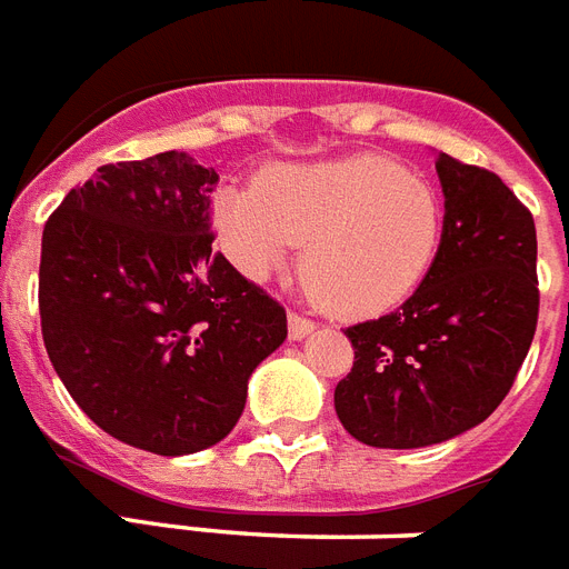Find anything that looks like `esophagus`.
I'll return each instance as SVG.
<instances>
[{"mask_svg": "<svg viewBox=\"0 0 569 569\" xmlns=\"http://www.w3.org/2000/svg\"><path fill=\"white\" fill-rule=\"evenodd\" d=\"M288 329H290V338L293 340H302L308 338L317 326H313V320H308V317H302V313H290L288 317Z\"/></svg>", "mask_w": 569, "mask_h": 569, "instance_id": "esophagus-1", "label": "esophagus"}]
</instances>
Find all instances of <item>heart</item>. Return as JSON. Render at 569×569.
I'll return each instance as SVG.
<instances>
[{"label": "heart", "mask_w": 569, "mask_h": 569, "mask_svg": "<svg viewBox=\"0 0 569 569\" xmlns=\"http://www.w3.org/2000/svg\"><path fill=\"white\" fill-rule=\"evenodd\" d=\"M217 229L249 279H267L302 247L308 290L338 317L402 306L438 261L443 202L429 181L381 156L288 163L258 188L217 193Z\"/></svg>", "instance_id": "1"}]
</instances>
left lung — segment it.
Wrapping results in <instances>:
<instances>
[{"label":"left lung","instance_id":"1","mask_svg":"<svg viewBox=\"0 0 569 569\" xmlns=\"http://www.w3.org/2000/svg\"><path fill=\"white\" fill-rule=\"evenodd\" d=\"M443 240L429 276L379 320L349 326L356 361L335 388L367 447L443 443L497 411L538 326V234L497 172L440 152Z\"/></svg>","mask_w":569,"mask_h":569}]
</instances>
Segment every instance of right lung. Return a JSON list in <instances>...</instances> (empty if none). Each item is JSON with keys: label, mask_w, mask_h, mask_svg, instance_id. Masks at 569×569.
<instances>
[{"label": "right lung", "mask_w": 569, "mask_h": 569, "mask_svg": "<svg viewBox=\"0 0 569 569\" xmlns=\"http://www.w3.org/2000/svg\"><path fill=\"white\" fill-rule=\"evenodd\" d=\"M220 176L184 152L104 163L47 220L40 329L99 429L156 456L220 443L288 313L211 252Z\"/></svg>", "instance_id": "right-lung-1"}]
</instances>
